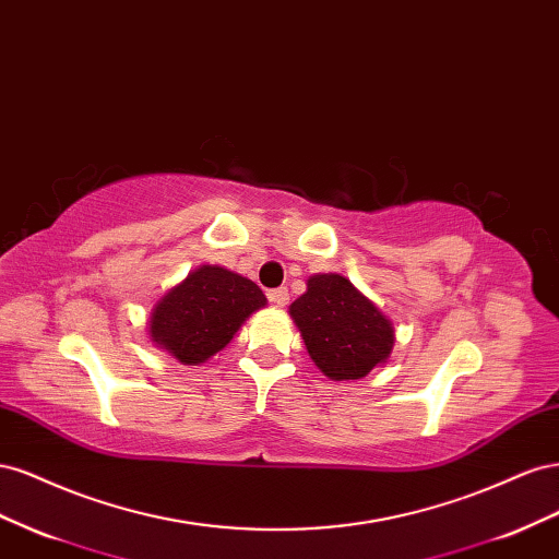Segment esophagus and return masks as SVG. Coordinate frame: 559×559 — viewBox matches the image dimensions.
<instances>
[{"label": "esophagus", "instance_id": "34e87169", "mask_svg": "<svg viewBox=\"0 0 559 559\" xmlns=\"http://www.w3.org/2000/svg\"><path fill=\"white\" fill-rule=\"evenodd\" d=\"M270 300H273L277 308H284L286 302H289V289H284V286H280V289H273V292H270Z\"/></svg>", "mask_w": 559, "mask_h": 559}]
</instances>
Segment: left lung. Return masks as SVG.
Instances as JSON below:
<instances>
[{
    "instance_id": "left-lung-1",
    "label": "left lung",
    "mask_w": 559,
    "mask_h": 559,
    "mask_svg": "<svg viewBox=\"0 0 559 559\" xmlns=\"http://www.w3.org/2000/svg\"><path fill=\"white\" fill-rule=\"evenodd\" d=\"M289 314L314 366L326 378L361 380L394 349V324L373 300L337 273L312 275Z\"/></svg>"
}]
</instances>
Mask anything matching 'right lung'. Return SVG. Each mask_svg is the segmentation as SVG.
<instances>
[{"instance_id":"obj_1","label":"right lung","mask_w":559,"mask_h":559,"mask_svg":"<svg viewBox=\"0 0 559 559\" xmlns=\"http://www.w3.org/2000/svg\"><path fill=\"white\" fill-rule=\"evenodd\" d=\"M265 306L267 298L251 280L222 265H198L151 308L148 341L183 366H200Z\"/></svg>"}]
</instances>
